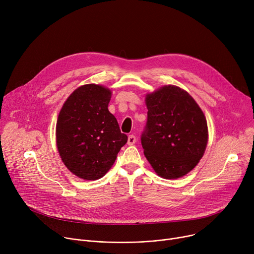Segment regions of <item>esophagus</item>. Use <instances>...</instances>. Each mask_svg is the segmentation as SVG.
<instances>
[{"label": "esophagus", "mask_w": 254, "mask_h": 254, "mask_svg": "<svg viewBox=\"0 0 254 254\" xmlns=\"http://www.w3.org/2000/svg\"><path fill=\"white\" fill-rule=\"evenodd\" d=\"M135 141H136L135 136L133 134H129L128 137H127V144H128V146H131V144L135 143Z\"/></svg>", "instance_id": "1"}]
</instances>
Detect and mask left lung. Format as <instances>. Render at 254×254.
Masks as SVG:
<instances>
[{
	"mask_svg": "<svg viewBox=\"0 0 254 254\" xmlns=\"http://www.w3.org/2000/svg\"><path fill=\"white\" fill-rule=\"evenodd\" d=\"M148 121L141 133L143 154L164 179H178L193 170L208 142L206 118L184 89L165 85L146 95Z\"/></svg>",
	"mask_w": 254,
	"mask_h": 254,
	"instance_id": "left-lung-1",
	"label": "left lung"
}]
</instances>
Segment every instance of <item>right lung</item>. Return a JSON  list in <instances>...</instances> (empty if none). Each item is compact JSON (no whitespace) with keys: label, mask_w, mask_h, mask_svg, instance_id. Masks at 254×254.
<instances>
[{"label":"right lung","mask_w":254,"mask_h":254,"mask_svg":"<svg viewBox=\"0 0 254 254\" xmlns=\"http://www.w3.org/2000/svg\"><path fill=\"white\" fill-rule=\"evenodd\" d=\"M112 91L85 84L64 102L56 124V144L67 169L83 180L102 178L114 165L127 136L108 111Z\"/></svg>","instance_id":"1"}]
</instances>
